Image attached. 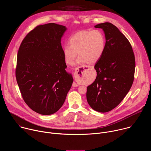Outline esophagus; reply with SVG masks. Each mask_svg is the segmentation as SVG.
Returning a JSON list of instances; mask_svg holds the SVG:
<instances>
[{
    "mask_svg": "<svg viewBox=\"0 0 151 151\" xmlns=\"http://www.w3.org/2000/svg\"><path fill=\"white\" fill-rule=\"evenodd\" d=\"M90 69H93L92 66H79L75 69V78H80V76H82L83 71L87 70H90ZM78 86H79V85L75 82H73L72 83V87H78Z\"/></svg>",
    "mask_w": 151,
    "mask_h": 151,
    "instance_id": "esophagus-1",
    "label": "esophagus"
}]
</instances>
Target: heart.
<instances>
[{
	"label": "heart",
	"mask_w": 151,
	"mask_h": 151,
	"mask_svg": "<svg viewBox=\"0 0 151 151\" xmlns=\"http://www.w3.org/2000/svg\"><path fill=\"white\" fill-rule=\"evenodd\" d=\"M69 45L63 47L65 61L73 65L77 52L79 55L77 63L83 64L98 61L104 52L106 38L104 33L99 30H82L73 35L69 40Z\"/></svg>",
	"instance_id": "b5f03b06"
}]
</instances>
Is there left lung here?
Wrapping results in <instances>:
<instances>
[{
    "label": "left lung",
    "mask_w": 151,
    "mask_h": 151,
    "mask_svg": "<svg viewBox=\"0 0 151 151\" xmlns=\"http://www.w3.org/2000/svg\"><path fill=\"white\" fill-rule=\"evenodd\" d=\"M94 27L103 30L106 48L95 64L97 77L88 86L87 100L93 109L104 113L116 107L130 90L135 57L130 42L115 26L106 22Z\"/></svg>",
    "instance_id": "left-lung-1"
}]
</instances>
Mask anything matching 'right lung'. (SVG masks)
<instances>
[{"label": "right lung", "instance_id": "add662e5", "mask_svg": "<svg viewBox=\"0 0 151 151\" xmlns=\"http://www.w3.org/2000/svg\"><path fill=\"white\" fill-rule=\"evenodd\" d=\"M65 26L48 23L36 26L24 38L18 54L15 76L23 100L44 115L63 106L73 81L61 44Z\"/></svg>", "mask_w": 151, "mask_h": 151}]
</instances>
